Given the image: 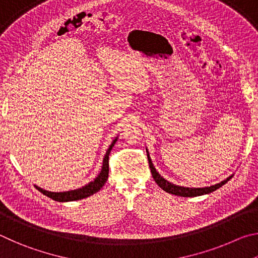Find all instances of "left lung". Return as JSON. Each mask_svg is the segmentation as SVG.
Listing matches in <instances>:
<instances>
[{
    "mask_svg": "<svg viewBox=\"0 0 258 258\" xmlns=\"http://www.w3.org/2000/svg\"><path fill=\"white\" fill-rule=\"evenodd\" d=\"M148 161H149V167H150V171H151V174H152V177H154V180L156 181L157 184H158L164 191L168 192V194L180 196V197H197V196L211 194V192L217 190L218 187L224 185L225 183L233 176V175H231L228 178H225L224 181H222L220 183H217V184H214V185H211V186L185 187V186H180V185L173 184V183L168 182L167 180H165L163 176H160V174L157 172L156 168L154 167V164H152V161H151L150 157H149V152H148Z\"/></svg>",
    "mask_w": 258,
    "mask_h": 258,
    "instance_id": "1",
    "label": "left lung"
}]
</instances>
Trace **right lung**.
Returning <instances> with one entry per match:
<instances>
[{
  "mask_svg": "<svg viewBox=\"0 0 258 258\" xmlns=\"http://www.w3.org/2000/svg\"><path fill=\"white\" fill-rule=\"evenodd\" d=\"M116 141H117V138L111 142L110 147H109V149L107 150L106 155H104L101 172H100L99 175L94 178V181L90 182L89 184L82 186V187H80V189L71 190V191H63V192L46 191V190H43L42 187L36 186V185H35V187H36V189L40 192H42L43 195H45L46 197H49L51 199L55 200V202H60V203L75 202V200H81V199L90 197V196H92L93 194H95V192H98L100 189H101V187L104 185V183H106L107 180H108L109 154H110L112 147L115 146Z\"/></svg>",
  "mask_w": 258,
  "mask_h": 258,
  "instance_id": "add662e5",
  "label": "right lung"
}]
</instances>
